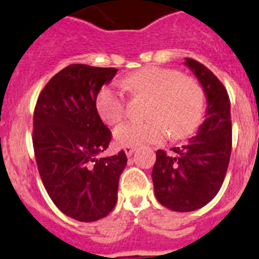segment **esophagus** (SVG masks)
<instances>
[{"instance_id":"1","label":"esophagus","mask_w":259,"mask_h":259,"mask_svg":"<svg viewBox=\"0 0 259 259\" xmlns=\"http://www.w3.org/2000/svg\"><path fill=\"white\" fill-rule=\"evenodd\" d=\"M134 147H123V151H125V154L127 156H132L133 155V153H134Z\"/></svg>"}]
</instances>
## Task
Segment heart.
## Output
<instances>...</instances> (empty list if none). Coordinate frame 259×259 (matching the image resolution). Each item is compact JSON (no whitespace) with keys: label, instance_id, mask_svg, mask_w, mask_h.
Segmentation results:
<instances>
[{"label":"heart","instance_id":"b5f03b06","mask_svg":"<svg viewBox=\"0 0 259 259\" xmlns=\"http://www.w3.org/2000/svg\"><path fill=\"white\" fill-rule=\"evenodd\" d=\"M123 85L136 95L149 97L147 121H130L116 127L113 137L118 146L137 147L159 143L170 136L186 138L196 132L203 121L205 96L196 80L170 68L147 67L123 79ZM100 117L116 125L125 114L121 89L106 85L96 100Z\"/></svg>","mask_w":259,"mask_h":259}]
</instances>
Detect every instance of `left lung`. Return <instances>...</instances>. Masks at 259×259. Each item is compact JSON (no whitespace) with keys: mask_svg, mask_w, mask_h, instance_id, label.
<instances>
[{"mask_svg":"<svg viewBox=\"0 0 259 259\" xmlns=\"http://www.w3.org/2000/svg\"><path fill=\"white\" fill-rule=\"evenodd\" d=\"M184 66L203 87L207 99L205 119L183 146L171 149L172 155L158 150L151 172L156 200L175 212L196 210L216 196L223 186L232 150L227 89L201 63L186 58Z\"/></svg>","mask_w":259,"mask_h":259,"instance_id":"8db88e82","label":"left lung"}]
</instances>
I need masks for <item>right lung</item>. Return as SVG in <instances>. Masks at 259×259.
I'll list each match as a JSON object with an SVG mask.
<instances>
[{
  "mask_svg": "<svg viewBox=\"0 0 259 259\" xmlns=\"http://www.w3.org/2000/svg\"><path fill=\"white\" fill-rule=\"evenodd\" d=\"M117 71L71 64L47 82L34 110L32 145L43 186L63 213L82 223L112 212L127 162L125 151L100 158L112 134L96 100Z\"/></svg>",
  "mask_w": 259,
  "mask_h": 259,
  "instance_id": "obj_1",
  "label": "right lung"
}]
</instances>
